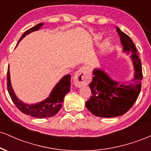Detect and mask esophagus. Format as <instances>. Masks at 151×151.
Returning <instances> with one entry per match:
<instances>
[{"mask_svg":"<svg viewBox=\"0 0 151 151\" xmlns=\"http://www.w3.org/2000/svg\"><path fill=\"white\" fill-rule=\"evenodd\" d=\"M91 75L86 67H82L76 72L74 76V84L77 87L86 85L91 81Z\"/></svg>","mask_w":151,"mask_h":151,"instance_id":"34e87169","label":"esophagus"}]
</instances>
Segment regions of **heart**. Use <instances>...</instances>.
Listing matches in <instances>:
<instances>
[{"instance_id": "b5f03b06", "label": "heart", "mask_w": 151, "mask_h": 151, "mask_svg": "<svg viewBox=\"0 0 151 151\" xmlns=\"http://www.w3.org/2000/svg\"><path fill=\"white\" fill-rule=\"evenodd\" d=\"M95 38H96V40H101V36L100 35H97L95 36ZM109 45V42L108 41H106V42L104 43L103 46H102V48H103V50H106L107 47H108Z\"/></svg>"}]
</instances>
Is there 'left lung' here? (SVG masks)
Listing matches in <instances>:
<instances>
[{
    "mask_svg": "<svg viewBox=\"0 0 151 151\" xmlns=\"http://www.w3.org/2000/svg\"><path fill=\"white\" fill-rule=\"evenodd\" d=\"M116 30L121 37L124 51L131 55L135 67V78L129 84H121L111 79L102 70H93L92 81L89 84L91 96L85 103L86 107L93 115L104 118L124 115L138 99L143 79L142 65L136 46L129 35Z\"/></svg>",
    "mask_w": 151,
    "mask_h": 151,
    "instance_id": "8db88e82",
    "label": "left lung"
}]
</instances>
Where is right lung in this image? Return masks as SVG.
Listing matches in <instances>:
<instances>
[{
  "label": "right lung",
  "instance_id": "1",
  "mask_svg": "<svg viewBox=\"0 0 151 151\" xmlns=\"http://www.w3.org/2000/svg\"><path fill=\"white\" fill-rule=\"evenodd\" d=\"M42 25L43 22H41V23L37 24L25 31L22 34L21 37L20 38L18 42L27 34L30 33L33 31L39 30ZM70 79L71 76L69 74L65 76L55 86L49 97L40 103L32 105L24 104L23 102L20 101L15 95L14 91L12 89L11 84H10L9 67L8 68V72H7V81H7V87H8V93H9L12 101H13V103L20 111L32 117L43 119V118L53 116L56 115L60 110L62 103L64 101V97H65L66 93L70 91Z\"/></svg>",
  "mask_w": 151,
  "mask_h": 151
}]
</instances>
